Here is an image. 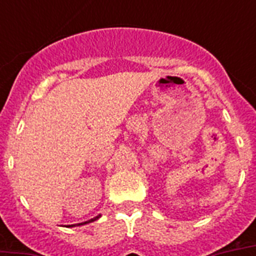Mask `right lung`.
I'll return each instance as SVG.
<instances>
[{
	"label": "right lung",
	"instance_id": "obj_1",
	"mask_svg": "<svg viewBox=\"0 0 256 256\" xmlns=\"http://www.w3.org/2000/svg\"><path fill=\"white\" fill-rule=\"evenodd\" d=\"M100 215H98V216H96V218H92V219H90V220H88V222H84V223H80V224H86V223H90V222H94V220H96V219L100 218ZM72 227V226H70Z\"/></svg>",
	"mask_w": 256,
	"mask_h": 256
}]
</instances>
